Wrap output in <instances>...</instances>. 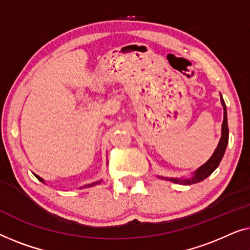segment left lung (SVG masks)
<instances>
[{"instance_id": "8db88e82", "label": "left lung", "mask_w": 250, "mask_h": 250, "mask_svg": "<svg viewBox=\"0 0 250 250\" xmlns=\"http://www.w3.org/2000/svg\"><path fill=\"white\" fill-rule=\"evenodd\" d=\"M221 95V94H220ZM221 104L223 106V122H222V129H221V138L220 142L217 144V147L214 150L213 155L209 157V160L206 162L205 164H203L202 167H199L197 170L192 173L191 178H163L157 175L161 179H165V180L172 181L174 184L179 185H192L197 184V182L203 181L204 179L209 177L213 173L214 170L219 167L221 160L226 153L228 143H229V128H228V117H227V106L224 103V100L221 95Z\"/></svg>"}]
</instances>
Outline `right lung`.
<instances>
[{"label":"right lung","instance_id":"add662e5","mask_svg":"<svg viewBox=\"0 0 250 250\" xmlns=\"http://www.w3.org/2000/svg\"><path fill=\"white\" fill-rule=\"evenodd\" d=\"M35 177H36L38 180L40 181H42L43 182V184H45V181H44V179L43 178H41V177H38L37 174H35ZM102 182V180H100V181H96V182H93V184H89V185H86V186H83V187H82V188H88V187H93V186H95V185H98V184H101Z\"/></svg>","mask_w":250,"mask_h":250}]
</instances>
